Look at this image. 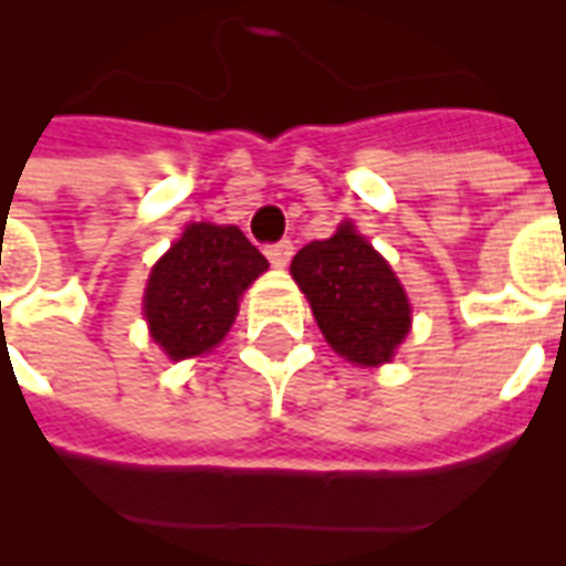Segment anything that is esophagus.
Returning <instances> with one entry per match:
<instances>
[{
	"mask_svg": "<svg viewBox=\"0 0 566 566\" xmlns=\"http://www.w3.org/2000/svg\"><path fill=\"white\" fill-rule=\"evenodd\" d=\"M264 252L273 266H287V261H291V255H293V243L291 240H279V243H270Z\"/></svg>",
	"mask_w": 566,
	"mask_h": 566,
	"instance_id": "34e87169",
	"label": "esophagus"
}]
</instances>
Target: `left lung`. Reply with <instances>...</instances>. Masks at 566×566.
<instances>
[{
  "instance_id": "left-lung-1",
  "label": "left lung",
  "mask_w": 566,
  "mask_h": 566,
  "mask_svg": "<svg viewBox=\"0 0 566 566\" xmlns=\"http://www.w3.org/2000/svg\"><path fill=\"white\" fill-rule=\"evenodd\" d=\"M291 273L335 353L355 364L390 361L411 323L408 296L385 258L349 222L328 240L305 243Z\"/></svg>"
}]
</instances>
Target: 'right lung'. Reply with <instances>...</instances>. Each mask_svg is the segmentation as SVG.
Instances as JSON below:
<instances>
[{
    "mask_svg": "<svg viewBox=\"0 0 566 566\" xmlns=\"http://www.w3.org/2000/svg\"><path fill=\"white\" fill-rule=\"evenodd\" d=\"M266 266L238 226H188L146 284L144 311L155 344L172 361L220 344L238 317L240 293Z\"/></svg>",
    "mask_w": 566,
    "mask_h": 566,
    "instance_id": "obj_1",
    "label": "right lung"
}]
</instances>
